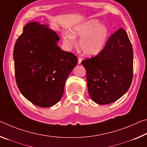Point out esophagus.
Segmentation results:
<instances>
[{
    "label": "esophagus",
    "mask_w": 147,
    "mask_h": 147,
    "mask_svg": "<svg viewBox=\"0 0 147 147\" xmlns=\"http://www.w3.org/2000/svg\"><path fill=\"white\" fill-rule=\"evenodd\" d=\"M82 58L79 57L78 58V64H80V63H81V62H82Z\"/></svg>",
    "instance_id": "obj_1"
}]
</instances>
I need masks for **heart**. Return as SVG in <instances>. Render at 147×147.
<instances>
[{
    "label": "heart",
    "mask_w": 147,
    "mask_h": 147,
    "mask_svg": "<svg viewBox=\"0 0 147 147\" xmlns=\"http://www.w3.org/2000/svg\"><path fill=\"white\" fill-rule=\"evenodd\" d=\"M109 36V30L99 20L91 19L78 23L63 35V43L71 48L76 44L75 37H80L79 47L85 55H96L103 50Z\"/></svg>",
    "instance_id": "1"
}]
</instances>
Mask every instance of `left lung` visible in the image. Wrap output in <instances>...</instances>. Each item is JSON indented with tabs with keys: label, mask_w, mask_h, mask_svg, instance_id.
<instances>
[{
	"label": "left lung",
	"mask_w": 147,
	"mask_h": 147,
	"mask_svg": "<svg viewBox=\"0 0 147 147\" xmlns=\"http://www.w3.org/2000/svg\"><path fill=\"white\" fill-rule=\"evenodd\" d=\"M133 61L131 42L120 28L109 37L98 55L82 61L91 99L99 105H107L122 97L131 86Z\"/></svg>",
	"instance_id": "8db88e82"
}]
</instances>
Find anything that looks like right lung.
I'll return each instance as SVG.
<instances>
[{"label":"right lung","instance_id":"add662e5","mask_svg":"<svg viewBox=\"0 0 147 147\" xmlns=\"http://www.w3.org/2000/svg\"><path fill=\"white\" fill-rule=\"evenodd\" d=\"M48 26L27 23L13 49L18 87L28 101L40 107L60 101L67 79L78 63L76 55L59 47L60 38Z\"/></svg>","mask_w":147,"mask_h":147}]
</instances>
